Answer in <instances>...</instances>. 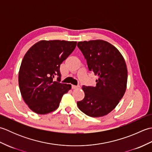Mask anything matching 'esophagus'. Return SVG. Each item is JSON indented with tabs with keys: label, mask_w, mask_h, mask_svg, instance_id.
<instances>
[{
	"label": "esophagus",
	"mask_w": 152,
	"mask_h": 152,
	"mask_svg": "<svg viewBox=\"0 0 152 152\" xmlns=\"http://www.w3.org/2000/svg\"><path fill=\"white\" fill-rule=\"evenodd\" d=\"M80 88L79 86H74V85L72 86V89H77V88Z\"/></svg>",
	"instance_id": "1"
}]
</instances>
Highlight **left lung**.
<instances>
[{
    "instance_id": "1",
    "label": "left lung",
    "mask_w": 152,
    "mask_h": 152,
    "mask_svg": "<svg viewBox=\"0 0 152 152\" xmlns=\"http://www.w3.org/2000/svg\"><path fill=\"white\" fill-rule=\"evenodd\" d=\"M77 46L89 70L98 76L95 87L82 86L85 96L77 105L90 117H102L116 107L125 94L127 83L125 61L117 48L104 40L78 42Z\"/></svg>"
}]
</instances>
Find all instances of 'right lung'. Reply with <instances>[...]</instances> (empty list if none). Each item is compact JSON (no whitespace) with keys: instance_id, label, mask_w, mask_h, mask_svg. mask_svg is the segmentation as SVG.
Masks as SVG:
<instances>
[{"instance_id":"obj_1","label":"right lung","mask_w":152,"mask_h":152,"mask_svg":"<svg viewBox=\"0 0 152 152\" xmlns=\"http://www.w3.org/2000/svg\"><path fill=\"white\" fill-rule=\"evenodd\" d=\"M77 42L40 40L23 57L19 70V87L23 99L32 111L46 114L59 107L70 84L61 83L60 65L75 49ZM57 75L58 82L53 78Z\"/></svg>"}]
</instances>
